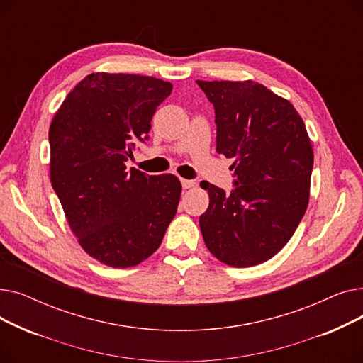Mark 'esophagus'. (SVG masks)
<instances>
[{"instance_id":"obj_1","label":"esophagus","mask_w":363,"mask_h":363,"mask_svg":"<svg viewBox=\"0 0 363 363\" xmlns=\"http://www.w3.org/2000/svg\"><path fill=\"white\" fill-rule=\"evenodd\" d=\"M181 184L184 188H193L196 185V182L191 179H181Z\"/></svg>"}]
</instances>
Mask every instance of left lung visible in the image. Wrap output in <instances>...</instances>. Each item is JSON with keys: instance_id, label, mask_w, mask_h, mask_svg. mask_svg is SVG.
<instances>
[{"instance_id": "obj_1", "label": "left lung", "mask_w": 363, "mask_h": 363, "mask_svg": "<svg viewBox=\"0 0 363 363\" xmlns=\"http://www.w3.org/2000/svg\"><path fill=\"white\" fill-rule=\"evenodd\" d=\"M215 107L216 151L234 159V185L204 182L200 230L220 262L247 268L274 257L309 203L313 150L294 106L255 81H197Z\"/></svg>"}]
</instances>
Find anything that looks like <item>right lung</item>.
I'll return each mask as SVG.
<instances>
[{"label":"right lung","instance_id":"add662e5","mask_svg":"<svg viewBox=\"0 0 363 363\" xmlns=\"http://www.w3.org/2000/svg\"><path fill=\"white\" fill-rule=\"evenodd\" d=\"M170 92V82L151 76L91 73L50 125V178L70 230L111 268L150 257L177 215L182 186L175 175L126 169Z\"/></svg>","mask_w":363,"mask_h":363}]
</instances>
